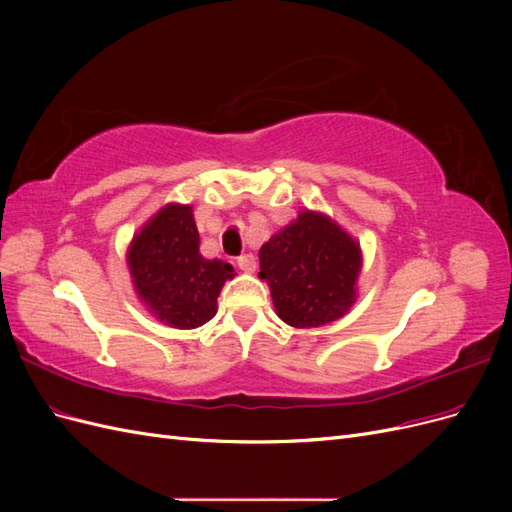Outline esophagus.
<instances>
[{
  "label": "esophagus",
  "instance_id": "obj_1",
  "mask_svg": "<svg viewBox=\"0 0 512 512\" xmlns=\"http://www.w3.org/2000/svg\"><path fill=\"white\" fill-rule=\"evenodd\" d=\"M237 265L243 273H254L256 271V258L254 254H243L237 258Z\"/></svg>",
  "mask_w": 512,
  "mask_h": 512
}]
</instances>
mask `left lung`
<instances>
[{"label":"left lung","mask_w":512,"mask_h":512,"mask_svg":"<svg viewBox=\"0 0 512 512\" xmlns=\"http://www.w3.org/2000/svg\"><path fill=\"white\" fill-rule=\"evenodd\" d=\"M258 258V277L271 288L277 316L294 329L324 327L356 301L361 245L329 215L301 211L260 247Z\"/></svg>","instance_id":"left-lung-1"}]
</instances>
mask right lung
<instances>
[{"label": "right lung", "mask_w": 512, "mask_h": 512, "mask_svg": "<svg viewBox=\"0 0 512 512\" xmlns=\"http://www.w3.org/2000/svg\"><path fill=\"white\" fill-rule=\"evenodd\" d=\"M190 205L170 203L136 232L128 247L132 284L149 312L173 329H196L218 312V297L235 269L200 254Z\"/></svg>", "instance_id": "1"}]
</instances>
